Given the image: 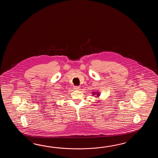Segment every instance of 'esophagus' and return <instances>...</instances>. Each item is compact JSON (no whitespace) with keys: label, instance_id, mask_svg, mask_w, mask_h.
Segmentation results:
<instances>
[{"label":"esophagus","instance_id":"obj_1","mask_svg":"<svg viewBox=\"0 0 158 158\" xmlns=\"http://www.w3.org/2000/svg\"><path fill=\"white\" fill-rule=\"evenodd\" d=\"M73 89H74V90H79L80 89V86H76L73 87Z\"/></svg>","mask_w":158,"mask_h":158}]
</instances>
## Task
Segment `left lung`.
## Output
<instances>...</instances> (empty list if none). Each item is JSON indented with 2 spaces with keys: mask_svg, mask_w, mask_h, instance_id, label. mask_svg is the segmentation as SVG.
Instances as JSON below:
<instances>
[{
  "mask_svg": "<svg viewBox=\"0 0 158 158\" xmlns=\"http://www.w3.org/2000/svg\"><path fill=\"white\" fill-rule=\"evenodd\" d=\"M92 95L93 96H95V98H98L100 97V93L99 91H94V92H92Z\"/></svg>",
  "mask_w": 158,
  "mask_h": 158,
  "instance_id": "obj_1",
  "label": "left lung"
}]
</instances>
